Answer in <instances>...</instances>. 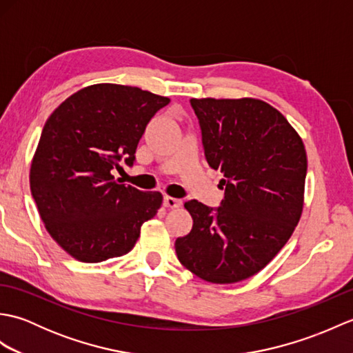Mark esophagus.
Here are the masks:
<instances>
[{
    "mask_svg": "<svg viewBox=\"0 0 353 353\" xmlns=\"http://www.w3.org/2000/svg\"><path fill=\"white\" fill-rule=\"evenodd\" d=\"M182 205V200L181 199H176V197H170V196H165L163 197V206L168 208V209H176Z\"/></svg>",
    "mask_w": 353,
    "mask_h": 353,
    "instance_id": "obj_1",
    "label": "esophagus"
}]
</instances>
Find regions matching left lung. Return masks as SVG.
I'll use <instances>...</instances> for the list:
<instances>
[{
  "label": "left lung",
  "mask_w": 353,
  "mask_h": 353,
  "mask_svg": "<svg viewBox=\"0 0 353 353\" xmlns=\"http://www.w3.org/2000/svg\"><path fill=\"white\" fill-rule=\"evenodd\" d=\"M190 103L209 167L224 174V199L219 208L186 201L194 224L176 239V253L200 279L235 283L264 268L294 232L303 209L306 152L287 118L265 101Z\"/></svg>",
  "instance_id": "8db88e82"
}]
</instances>
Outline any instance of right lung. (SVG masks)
I'll use <instances>...</instances> for the list:
<instances>
[{
    "label": "right lung",
    "mask_w": 353,
    "mask_h": 353,
    "mask_svg": "<svg viewBox=\"0 0 353 353\" xmlns=\"http://www.w3.org/2000/svg\"><path fill=\"white\" fill-rule=\"evenodd\" d=\"M170 103L139 88L100 83L80 89L43 125L30 170V190L52 239L81 262L123 256L162 205L112 176L137 161L150 119Z\"/></svg>",
    "instance_id": "obj_1"
}]
</instances>
